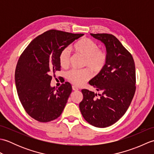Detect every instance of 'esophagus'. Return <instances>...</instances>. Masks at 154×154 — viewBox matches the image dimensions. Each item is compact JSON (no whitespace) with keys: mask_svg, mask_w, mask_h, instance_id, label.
I'll list each match as a JSON object with an SVG mask.
<instances>
[{"mask_svg":"<svg viewBox=\"0 0 154 154\" xmlns=\"http://www.w3.org/2000/svg\"><path fill=\"white\" fill-rule=\"evenodd\" d=\"M72 89H73V90L75 91H77L79 90V89H78V88H77L76 86H75V85L72 86Z\"/></svg>","mask_w":154,"mask_h":154,"instance_id":"obj_1","label":"esophagus"}]
</instances>
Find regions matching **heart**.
I'll use <instances>...</instances> for the list:
<instances>
[{
  "label": "heart",
  "mask_w": 154,
  "mask_h": 154,
  "mask_svg": "<svg viewBox=\"0 0 154 154\" xmlns=\"http://www.w3.org/2000/svg\"><path fill=\"white\" fill-rule=\"evenodd\" d=\"M76 53L84 57L83 65L90 69L93 73L97 74L103 70L106 62V55L99 50V45L89 38H83L73 45ZM70 51L65 48L59 55V62L61 67H67L69 63ZM91 77V72L89 69L70 70L67 73V79L75 85L80 86Z\"/></svg>",
  "instance_id": "1"
}]
</instances>
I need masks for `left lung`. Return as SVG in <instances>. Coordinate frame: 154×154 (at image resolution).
<instances>
[{"label":"left lung","instance_id":"8db88e82","mask_svg":"<svg viewBox=\"0 0 154 154\" xmlns=\"http://www.w3.org/2000/svg\"><path fill=\"white\" fill-rule=\"evenodd\" d=\"M105 45L106 62L89 83L101 94L81 90V114L87 122L98 128L112 125L128 109L136 91V69L132 55L112 34H91Z\"/></svg>","mask_w":154,"mask_h":154}]
</instances>
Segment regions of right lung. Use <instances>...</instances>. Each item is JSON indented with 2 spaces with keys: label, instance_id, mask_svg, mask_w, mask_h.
Here are the masks:
<instances>
[{
  "label": "right lung",
  "instance_id": "add662e5",
  "mask_svg": "<svg viewBox=\"0 0 154 154\" xmlns=\"http://www.w3.org/2000/svg\"><path fill=\"white\" fill-rule=\"evenodd\" d=\"M83 34L51 30L32 40L20 57L15 71L19 99L29 115L47 122L61 115L72 91L65 82L56 89L51 87L52 75L60 71V52Z\"/></svg>",
  "mask_w": 154,
  "mask_h": 154
}]
</instances>
